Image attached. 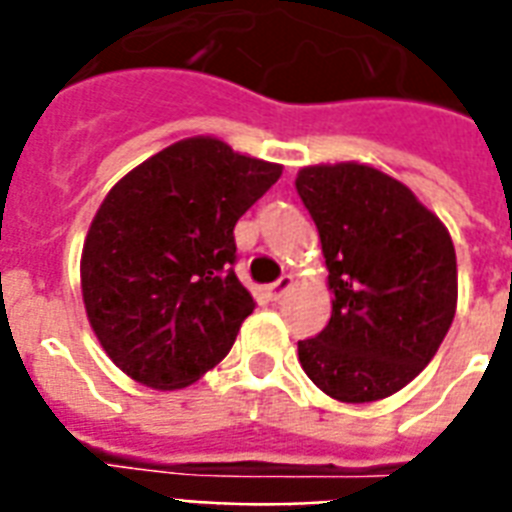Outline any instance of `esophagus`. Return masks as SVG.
<instances>
[{"label": "esophagus", "mask_w": 512, "mask_h": 512, "mask_svg": "<svg viewBox=\"0 0 512 512\" xmlns=\"http://www.w3.org/2000/svg\"><path fill=\"white\" fill-rule=\"evenodd\" d=\"M289 287H292V276H281V279H276L273 284H268V297H271V300H279Z\"/></svg>", "instance_id": "obj_1"}]
</instances>
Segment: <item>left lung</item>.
I'll return each instance as SVG.
<instances>
[{"instance_id":"8db88e82","label":"left lung","mask_w":512,"mask_h":512,"mask_svg":"<svg viewBox=\"0 0 512 512\" xmlns=\"http://www.w3.org/2000/svg\"><path fill=\"white\" fill-rule=\"evenodd\" d=\"M327 257L332 319L297 342L313 385L345 404L393 396L436 356L457 311L444 223L366 164L305 167L295 180Z\"/></svg>"}]
</instances>
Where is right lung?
<instances>
[{"instance_id": "add662e5", "label": "right lung", "mask_w": 512, "mask_h": 512, "mask_svg": "<svg viewBox=\"0 0 512 512\" xmlns=\"http://www.w3.org/2000/svg\"><path fill=\"white\" fill-rule=\"evenodd\" d=\"M279 177V164L188 138L108 191L84 241L82 295L124 374L175 390L228 356L255 311L233 273V228Z\"/></svg>"}]
</instances>
